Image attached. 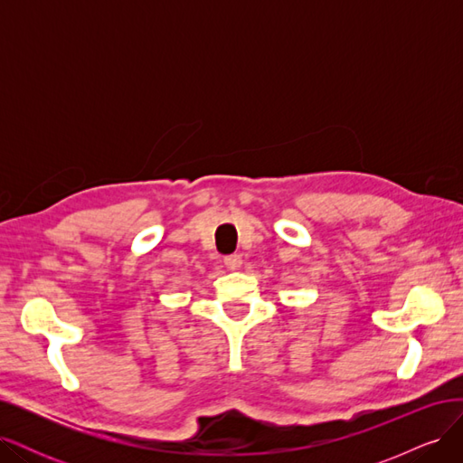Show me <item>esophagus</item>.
<instances>
[{"label":"esophagus","mask_w":463,"mask_h":463,"mask_svg":"<svg viewBox=\"0 0 463 463\" xmlns=\"http://www.w3.org/2000/svg\"><path fill=\"white\" fill-rule=\"evenodd\" d=\"M223 264H226L230 270H240L243 260H241V255H228L223 257Z\"/></svg>","instance_id":"34e87169"}]
</instances>
